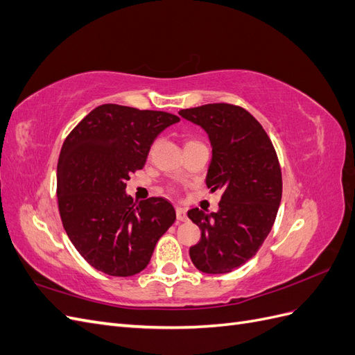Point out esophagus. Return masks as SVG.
Segmentation results:
<instances>
[{"label": "esophagus", "instance_id": "esophagus-1", "mask_svg": "<svg viewBox=\"0 0 355 355\" xmlns=\"http://www.w3.org/2000/svg\"><path fill=\"white\" fill-rule=\"evenodd\" d=\"M176 218L179 222H185L187 220V209L184 207H176Z\"/></svg>", "mask_w": 355, "mask_h": 355}]
</instances>
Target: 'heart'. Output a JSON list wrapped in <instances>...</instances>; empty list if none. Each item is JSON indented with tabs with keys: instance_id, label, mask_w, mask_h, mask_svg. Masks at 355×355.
Instances as JSON below:
<instances>
[{
	"instance_id": "1",
	"label": "heart",
	"mask_w": 355,
	"mask_h": 355,
	"mask_svg": "<svg viewBox=\"0 0 355 355\" xmlns=\"http://www.w3.org/2000/svg\"><path fill=\"white\" fill-rule=\"evenodd\" d=\"M194 144H200V142H197V141H188V142L185 144V146H188V145H194Z\"/></svg>"
}]
</instances>
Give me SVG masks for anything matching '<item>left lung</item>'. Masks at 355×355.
<instances>
[{
  "instance_id": "left-lung-1",
  "label": "left lung",
  "mask_w": 355,
  "mask_h": 355,
  "mask_svg": "<svg viewBox=\"0 0 355 355\" xmlns=\"http://www.w3.org/2000/svg\"><path fill=\"white\" fill-rule=\"evenodd\" d=\"M179 115L207 132L213 157L206 184L222 192L218 213L188 211L201 230L191 261L201 272L227 274L252 259L270 234L282 201V167L270 136L241 106L207 103Z\"/></svg>"
}]
</instances>
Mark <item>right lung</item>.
I'll use <instances>...</instances> for the list:
<instances>
[{"label":"right lung","instance_id":"1","mask_svg":"<svg viewBox=\"0 0 355 355\" xmlns=\"http://www.w3.org/2000/svg\"><path fill=\"white\" fill-rule=\"evenodd\" d=\"M178 115L105 103L72 128L58 161V206L71 243L98 271L130 277L144 271L173 222L171 204L135 202L127 180L142 170L154 139Z\"/></svg>","mask_w":355,"mask_h":355}]
</instances>
